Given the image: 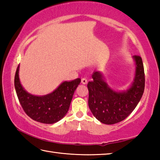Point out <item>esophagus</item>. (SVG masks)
Returning a JSON list of instances; mask_svg holds the SVG:
<instances>
[{
    "mask_svg": "<svg viewBox=\"0 0 160 160\" xmlns=\"http://www.w3.org/2000/svg\"><path fill=\"white\" fill-rule=\"evenodd\" d=\"M81 82L84 84V85H85V84L88 83V80H87L85 78H82V80H81Z\"/></svg>",
    "mask_w": 160,
    "mask_h": 160,
    "instance_id": "esophagus-1",
    "label": "esophagus"
}]
</instances>
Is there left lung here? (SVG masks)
<instances>
[{
    "instance_id": "1",
    "label": "left lung",
    "mask_w": 160,
    "mask_h": 160,
    "mask_svg": "<svg viewBox=\"0 0 160 160\" xmlns=\"http://www.w3.org/2000/svg\"><path fill=\"white\" fill-rule=\"evenodd\" d=\"M133 81L126 90L116 91L108 85L104 75L96 70L89 82L88 105L94 117L104 124H114L127 118L138 104L144 92L145 73L142 58L133 56Z\"/></svg>"
}]
</instances>
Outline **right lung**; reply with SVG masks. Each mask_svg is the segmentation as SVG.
I'll use <instances>...</instances> for the list:
<instances>
[{
	"label": "right lung",
	"mask_w": 160,
	"mask_h": 160,
	"mask_svg": "<svg viewBox=\"0 0 160 160\" xmlns=\"http://www.w3.org/2000/svg\"><path fill=\"white\" fill-rule=\"evenodd\" d=\"M20 65L15 76V88L19 101L25 112L38 122L53 124L63 118L69 109L72 96L81 82L80 78L64 81L52 92L37 96L27 92L19 78Z\"/></svg>",
	"instance_id": "obj_1"
}]
</instances>
